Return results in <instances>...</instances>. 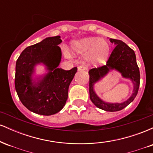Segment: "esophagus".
<instances>
[{"label": "esophagus", "instance_id": "obj_1", "mask_svg": "<svg viewBox=\"0 0 153 153\" xmlns=\"http://www.w3.org/2000/svg\"><path fill=\"white\" fill-rule=\"evenodd\" d=\"M86 69H87V68L85 65H80L78 68V71H85Z\"/></svg>", "mask_w": 153, "mask_h": 153}]
</instances>
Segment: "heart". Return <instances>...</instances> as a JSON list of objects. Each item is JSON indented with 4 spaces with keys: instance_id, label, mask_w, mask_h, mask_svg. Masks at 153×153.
<instances>
[{
    "instance_id": "obj_1",
    "label": "heart",
    "mask_w": 153,
    "mask_h": 153,
    "mask_svg": "<svg viewBox=\"0 0 153 153\" xmlns=\"http://www.w3.org/2000/svg\"><path fill=\"white\" fill-rule=\"evenodd\" d=\"M71 50L75 54H86V58L91 62H101L105 60L109 53V45L102 39L85 38L74 41L71 44ZM66 56H70L65 50Z\"/></svg>"
}]
</instances>
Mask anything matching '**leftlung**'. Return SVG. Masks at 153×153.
<instances>
[{
	"mask_svg": "<svg viewBox=\"0 0 153 153\" xmlns=\"http://www.w3.org/2000/svg\"><path fill=\"white\" fill-rule=\"evenodd\" d=\"M109 40L116 45V47L105 65L92 68L89 71V93L90 99L95 106L106 111L112 112L123 109L134 101L140 86V74L134 50L121 40L115 39H110ZM114 69L119 71L124 77L130 79L134 84L133 95L129 100L121 104L104 102L99 99L94 91V84L108 71Z\"/></svg>",
	"mask_w": 153,
	"mask_h": 153,
	"instance_id": "1",
	"label": "left lung"
}]
</instances>
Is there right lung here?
<instances>
[{"instance_id":"obj_1","label":"right lung","mask_w":153,"mask_h":153,"mask_svg":"<svg viewBox=\"0 0 153 153\" xmlns=\"http://www.w3.org/2000/svg\"><path fill=\"white\" fill-rule=\"evenodd\" d=\"M60 36L47 37L36 45L29 46L20 54L16 63L15 88L24 106L38 114L50 116L64 107L68 96V88L78 68L70 71L58 68L62 57L58 46ZM42 63L48 73L32 80L34 67Z\"/></svg>"}]
</instances>
